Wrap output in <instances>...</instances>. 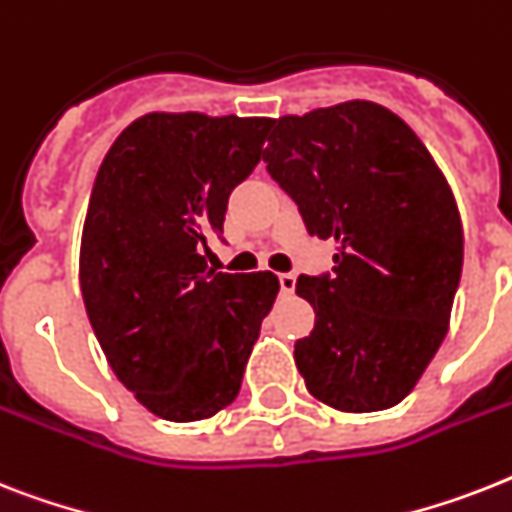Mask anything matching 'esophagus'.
Masks as SVG:
<instances>
[{
	"label": "esophagus",
	"instance_id": "1",
	"mask_svg": "<svg viewBox=\"0 0 512 512\" xmlns=\"http://www.w3.org/2000/svg\"><path fill=\"white\" fill-rule=\"evenodd\" d=\"M278 284H281V292L292 294L294 286H297V276H294V273H281V276H278Z\"/></svg>",
	"mask_w": 512,
	"mask_h": 512
}]
</instances>
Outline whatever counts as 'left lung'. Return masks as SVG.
Instances as JSON below:
<instances>
[{
  "label": "left lung",
  "instance_id": "1",
  "mask_svg": "<svg viewBox=\"0 0 512 512\" xmlns=\"http://www.w3.org/2000/svg\"><path fill=\"white\" fill-rule=\"evenodd\" d=\"M263 160L310 236L336 242L331 276H299L315 310L294 344L307 392L342 413L402 402L450 328L463 223L447 178L392 110L352 99L270 120Z\"/></svg>",
  "mask_w": 512,
  "mask_h": 512
}]
</instances>
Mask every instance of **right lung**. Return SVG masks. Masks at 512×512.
<instances>
[{"label":"right lung","mask_w":512,"mask_h":512,"mask_svg":"<svg viewBox=\"0 0 512 512\" xmlns=\"http://www.w3.org/2000/svg\"><path fill=\"white\" fill-rule=\"evenodd\" d=\"M270 118L149 112L115 139L91 189L78 278L118 381L157 418H213L236 400L278 278L207 270L228 197Z\"/></svg>","instance_id":"add662e5"}]
</instances>
